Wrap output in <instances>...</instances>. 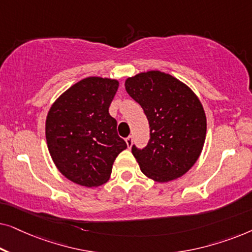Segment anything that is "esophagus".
<instances>
[{
	"label": "esophagus",
	"mask_w": 252,
	"mask_h": 252,
	"mask_svg": "<svg viewBox=\"0 0 252 252\" xmlns=\"http://www.w3.org/2000/svg\"><path fill=\"white\" fill-rule=\"evenodd\" d=\"M126 143H127V147H128V148L132 147V143H133V136L132 135L126 137Z\"/></svg>",
	"instance_id": "obj_1"
}]
</instances>
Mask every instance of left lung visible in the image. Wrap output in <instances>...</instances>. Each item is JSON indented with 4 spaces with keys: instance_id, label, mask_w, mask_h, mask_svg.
I'll use <instances>...</instances> for the list:
<instances>
[{
    "instance_id": "obj_1",
    "label": "left lung",
    "mask_w": 252,
    "mask_h": 252,
    "mask_svg": "<svg viewBox=\"0 0 252 252\" xmlns=\"http://www.w3.org/2000/svg\"><path fill=\"white\" fill-rule=\"evenodd\" d=\"M125 88L149 122V142L143 149L132 147L142 173L157 182L182 177L204 146L206 117L198 97L188 86L160 71L128 78Z\"/></svg>"
}]
</instances>
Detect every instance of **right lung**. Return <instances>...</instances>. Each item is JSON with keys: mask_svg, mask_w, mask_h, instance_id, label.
<instances>
[{"mask_svg": "<svg viewBox=\"0 0 252 252\" xmlns=\"http://www.w3.org/2000/svg\"><path fill=\"white\" fill-rule=\"evenodd\" d=\"M119 82L89 77L72 86L51 105L46 120L50 156L65 178L85 187L108 181L116 157L127 144L109 113Z\"/></svg>", "mask_w": 252, "mask_h": 252, "instance_id": "obj_1", "label": "right lung"}]
</instances>
